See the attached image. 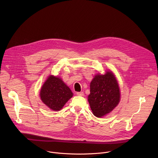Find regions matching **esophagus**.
<instances>
[{"instance_id":"1","label":"esophagus","mask_w":158,"mask_h":158,"mask_svg":"<svg viewBox=\"0 0 158 158\" xmlns=\"http://www.w3.org/2000/svg\"><path fill=\"white\" fill-rule=\"evenodd\" d=\"M77 95L82 96H84V93L83 92H78V93H77Z\"/></svg>"}]
</instances>
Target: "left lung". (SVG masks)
<instances>
[{
    "instance_id": "8db88e82",
    "label": "left lung",
    "mask_w": 158,
    "mask_h": 158,
    "mask_svg": "<svg viewBox=\"0 0 158 158\" xmlns=\"http://www.w3.org/2000/svg\"><path fill=\"white\" fill-rule=\"evenodd\" d=\"M119 84L114 74H96L90 84L88 101L93 114L101 118L113 110L120 101Z\"/></svg>"
}]
</instances>
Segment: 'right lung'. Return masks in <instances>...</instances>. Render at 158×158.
<instances>
[{
    "instance_id": "obj_1",
    "label": "right lung",
    "mask_w": 158,
    "mask_h": 158,
    "mask_svg": "<svg viewBox=\"0 0 158 158\" xmlns=\"http://www.w3.org/2000/svg\"><path fill=\"white\" fill-rule=\"evenodd\" d=\"M73 96L70 88L59 77L49 76L42 85L40 97L52 110H60Z\"/></svg>"
}]
</instances>
